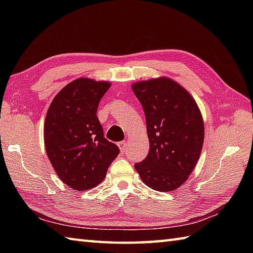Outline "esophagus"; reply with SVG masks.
I'll use <instances>...</instances> for the list:
<instances>
[{"instance_id":"34e87169","label":"esophagus","mask_w":253,"mask_h":253,"mask_svg":"<svg viewBox=\"0 0 253 253\" xmlns=\"http://www.w3.org/2000/svg\"><path fill=\"white\" fill-rule=\"evenodd\" d=\"M127 144H128V142H127L126 140L118 142V147H120V149H121V151H122V152L125 151L126 148H127Z\"/></svg>"}]
</instances>
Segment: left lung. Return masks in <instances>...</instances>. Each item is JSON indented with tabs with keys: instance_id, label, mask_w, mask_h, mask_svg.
<instances>
[{
	"instance_id": "obj_1",
	"label": "left lung",
	"mask_w": 253,
	"mask_h": 253,
	"mask_svg": "<svg viewBox=\"0 0 253 253\" xmlns=\"http://www.w3.org/2000/svg\"><path fill=\"white\" fill-rule=\"evenodd\" d=\"M132 91L147 122L149 153L135 169L148 187L173 191L187 180L200 158L204 124L195 99L166 77L135 83Z\"/></svg>"
}]
</instances>
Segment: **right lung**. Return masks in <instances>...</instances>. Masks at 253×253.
<instances>
[{"label":"right lung","mask_w":253,"mask_h":253,"mask_svg":"<svg viewBox=\"0 0 253 253\" xmlns=\"http://www.w3.org/2000/svg\"><path fill=\"white\" fill-rule=\"evenodd\" d=\"M107 82L78 78L65 85L47 110L44 146L60 179L75 190H88L101 184L109 166L120 153L104 138L96 116Z\"/></svg>","instance_id":"1"}]
</instances>
